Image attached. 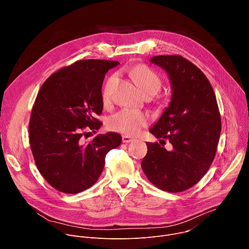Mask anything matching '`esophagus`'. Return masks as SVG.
Wrapping results in <instances>:
<instances>
[{
  "mask_svg": "<svg viewBox=\"0 0 249 249\" xmlns=\"http://www.w3.org/2000/svg\"><path fill=\"white\" fill-rule=\"evenodd\" d=\"M135 139L132 138V137H129V136H123L122 137V142L123 143H131V142H133Z\"/></svg>",
  "mask_w": 249,
  "mask_h": 249,
  "instance_id": "esophagus-1",
  "label": "esophagus"
}]
</instances>
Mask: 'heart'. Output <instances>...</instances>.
I'll return each instance as SVG.
<instances>
[{
	"mask_svg": "<svg viewBox=\"0 0 249 249\" xmlns=\"http://www.w3.org/2000/svg\"><path fill=\"white\" fill-rule=\"evenodd\" d=\"M131 74L137 85L144 94H156L161 88V78L152 68L146 65H139L131 70ZM117 76L112 75L106 81L102 89V100L104 104L110 101L112 88L116 82ZM149 117L139 110L122 109L109 117L107 127L111 131L119 132L125 135H136L142 128L147 126Z\"/></svg>",
	"mask_w": 249,
	"mask_h": 249,
	"instance_id": "b5f03b06",
	"label": "heart"
}]
</instances>
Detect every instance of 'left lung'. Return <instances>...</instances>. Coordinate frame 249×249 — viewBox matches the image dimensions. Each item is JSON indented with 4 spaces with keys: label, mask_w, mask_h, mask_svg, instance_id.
<instances>
[{
    "label": "left lung",
    "mask_w": 249,
    "mask_h": 249,
    "mask_svg": "<svg viewBox=\"0 0 249 249\" xmlns=\"http://www.w3.org/2000/svg\"><path fill=\"white\" fill-rule=\"evenodd\" d=\"M151 62L168 74L172 96L150 132L173 149L148 142L141 166L158 188L185 191L200 181L216 156L222 129L216 95L202 71L182 56H155Z\"/></svg>",
    "instance_id": "1"
}]
</instances>
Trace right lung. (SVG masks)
I'll list each match as a JSON object with an SVG mask.
<instances>
[{"instance_id": "right-lung-1", "label": "right lung", "mask_w": 249, "mask_h": 249, "mask_svg": "<svg viewBox=\"0 0 249 249\" xmlns=\"http://www.w3.org/2000/svg\"><path fill=\"white\" fill-rule=\"evenodd\" d=\"M117 61L80 60L53 73L40 88L32 107L28 133L39 172L56 190L76 194L99 178L105 156L120 146L117 133L83 137L88 127L98 130L95 118L103 109L101 88L105 74Z\"/></svg>"}]
</instances>
